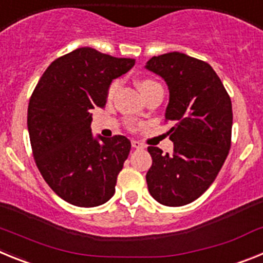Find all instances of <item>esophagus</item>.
Returning <instances> with one entry per match:
<instances>
[{
  "label": "esophagus",
  "instance_id": "1",
  "mask_svg": "<svg viewBox=\"0 0 263 263\" xmlns=\"http://www.w3.org/2000/svg\"><path fill=\"white\" fill-rule=\"evenodd\" d=\"M132 146H133L134 148H143V147H145V145H143L142 142H139V141H132Z\"/></svg>",
  "mask_w": 263,
  "mask_h": 263
}]
</instances>
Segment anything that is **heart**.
<instances>
[{
	"instance_id": "obj_1",
	"label": "heart",
	"mask_w": 263,
	"mask_h": 263,
	"mask_svg": "<svg viewBox=\"0 0 263 263\" xmlns=\"http://www.w3.org/2000/svg\"><path fill=\"white\" fill-rule=\"evenodd\" d=\"M137 85H138L139 90L142 92L143 97H145L146 95H147L152 89H154V88H157V87H160L159 83H157L155 80H152V79H142V80L138 81V84ZM116 89H117V83H111L110 87H109V89H108V97L113 96V93L116 92ZM130 129H136V126H134V125H130Z\"/></svg>"
}]
</instances>
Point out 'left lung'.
Returning <instances> with one entry per match:
<instances>
[{
    "instance_id": "1",
    "label": "left lung",
    "mask_w": 263,
    "mask_h": 263,
    "mask_svg": "<svg viewBox=\"0 0 263 263\" xmlns=\"http://www.w3.org/2000/svg\"><path fill=\"white\" fill-rule=\"evenodd\" d=\"M146 68L168 85L166 121H173L174 153L148 146L153 164L146 174L148 192L158 203L182 206L210 188L232 143V101L208 63L182 52L153 57Z\"/></svg>"
}]
</instances>
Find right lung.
Wrapping results in <instances>:
<instances>
[{"label": "right lung", "instance_id": "right-lung-1", "mask_svg": "<svg viewBox=\"0 0 263 263\" xmlns=\"http://www.w3.org/2000/svg\"><path fill=\"white\" fill-rule=\"evenodd\" d=\"M134 63L78 48L51 63L30 97L27 127L36 167L72 205H101L115 195L132 143L125 136L93 138L90 110L105 106L111 80Z\"/></svg>", "mask_w": 263, "mask_h": 263}]
</instances>
